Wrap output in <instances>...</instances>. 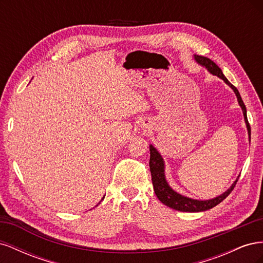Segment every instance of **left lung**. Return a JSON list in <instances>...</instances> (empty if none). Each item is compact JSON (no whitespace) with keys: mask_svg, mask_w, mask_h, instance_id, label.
Masks as SVG:
<instances>
[{"mask_svg":"<svg viewBox=\"0 0 263 263\" xmlns=\"http://www.w3.org/2000/svg\"><path fill=\"white\" fill-rule=\"evenodd\" d=\"M194 59L198 63V65H201L202 67L208 69L210 73L220 78L221 80H224V82L227 85L232 87L237 97L238 104H239V106L242 109L247 130H248V135L250 138V135H251L250 125L248 123V119H247V109H246V106L243 104L239 92H238L236 87L227 80L224 73H222V71L220 70V68L214 61H212L211 59L206 58V57H203V55H197V54H194ZM149 150H150L149 166H150L151 180H153L155 193H156L157 197L159 198V201L176 211L196 213V212H204V211L211 210V209L215 208L217 204H219L221 201L225 200V198L230 194V192L234 190L238 179H239V177H238L236 179V181L233 183L232 185H230V187L227 191H225L224 193L216 196V197L211 198V200H194V198H191V197L184 196V195L176 192V191H174L169 185V183L166 182V179H165V174H164L165 165H164L162 156L159 154V151L153 145H149Z\"/></svg>","mask_w":263,"mask_h":263,"instance_id":"8db88e82","label":"left lung"}]
</instances>
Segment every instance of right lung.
<instances>
[{
  "instance_id": "right-lung-1",
  "label": "right lung",
  "mask_w": 263,
  "mask_h": 263,
  "mask_svg": "<svg viewBox=\"0 0 263 263\" xmlns=\"http://www.w3.org/2000/svg\"><path fill=\"white\" fill-rule=\"evenodd\" d=\"M104 197H105V196H103V198H102V200H104ZM99 204H100V203H99Z\"/></svg>"
}]
</instances>
